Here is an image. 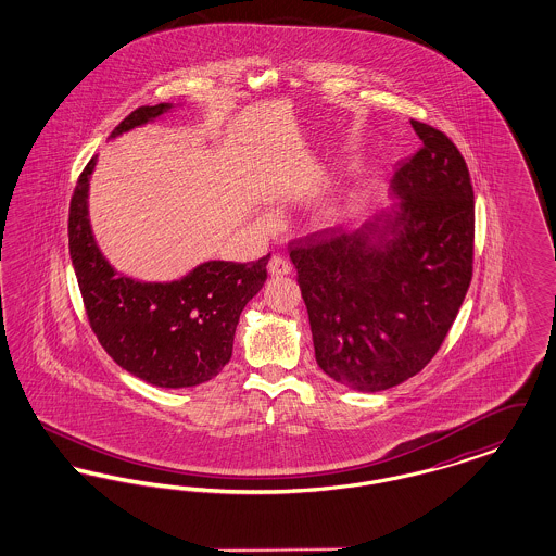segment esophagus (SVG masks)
Returning <instances> with one entry per match:
<instances>
[{"instance_id": "34e87169", "label": "esophagus", "mask_w": 556, "mask_h": 556, "mask_svg": "<svg viewBox=\"0 0 556 556\" xmlns=\"http://www.w3.org/2000/svg\"><path fill=\"white\" fill-rule=\"evenodd\" d=\"M268 273H270L273 277H283V275L290 273V263H288L283 256L273 254L270 261H268Z\"/></svg>"}]
</instances>
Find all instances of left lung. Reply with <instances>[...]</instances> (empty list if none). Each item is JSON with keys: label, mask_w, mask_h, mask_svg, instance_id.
Returning a JSON list of instances; mask_svg holds the SVG:
<instances>
[{"label": "left lung", "mask_w": 556, "mask_h": 556, "mask_svg": "<svg viewBox=\"0 0 556 556\" xmlns=\"http://www.w3.org/2000/svg\"><path fill=\"white\" fill-rule=\"evenodd\" d=\"M410 125L421 148L392 179V211L354 233L329 229L291 241L318 367L358 392H381L424 370L473 277L467 162L448 135Z\"/></svg>", "instance_id": "8db88e82"}]
</instances>
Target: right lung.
<instances>
[{"mask_svg": "<svg viewBox=\"0 0 556 556\" xmlns=\"http://www.w3.org/2000/svg\"><path fill=\"white\" fill-rule=\"evenodd\" d=\"M173 104L141 106L110 137L146 125ZM87 162L68 212V248L83 306L98 342L116 365L159 388H193L229 363L243 306L263 290L266 263L211 261L170 283H143L108 265L87 218Z\"/></svg>", "mask_w": 556, "mask_h": 556, "instance_id": "right-lung-1", "label": "right lung"}]
</instances>
